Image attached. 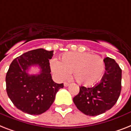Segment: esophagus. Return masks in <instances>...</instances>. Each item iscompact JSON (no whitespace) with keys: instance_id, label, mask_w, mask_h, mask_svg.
I'll return each instance as SVG.
<instances>
[{"instance_id":"esophagus-1","label":"esophagus","mask_w":131,"mask_h":131,"mask_svg":"<svg viewBox=\"0 0 131 131\" xmlns=\"http://www.w3.org/2000/svg\"><path fill=\"white\" fill-rule=\"evenodd\" d=\"M69 85V83H67V82L64 83V87H68Z\"/></svg>"}]
</instances>
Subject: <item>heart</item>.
<instances>
[{"label": "heart", "mask_w": 131, "mask_h": 131, "mask_svg": "<svg viewBox=\"0 0 131 131\" xmlns=\"http://www.w3.org/2000/svg\"><path fill=\"white\" fill-rule=\"evenodd\" d=\"M53 73L60 79L67 77L73 71V76L78 84L89 87L100 80L105 64L100 56L88 52H67L62 56L60 62H51Z\"/></svg>", "instance_id": "obj_1"}]
</instances>
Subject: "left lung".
Segmentation results:
<instances>
[{
    "instance_id": "obj_1",
    "label": "left lung",
    "mask_w": 131,
    "mask_h": 131,
    "mask_svg": "<svg viewBox=\"0 0 131 131\" xmlns=\"http://www.w3.org/2000/svg\"><path fill=\"white\" fill-rule=\"evenodd\" d=\"M105 73L100 82L91 88L81 86L73 102L81 112L97 116L111 109L116 103L121 91L122 70L112 58L104 59Z\"/></svg>"
}]
</instances>
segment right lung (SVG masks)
<instances>
[{
	"instance_id": "obj_1",
	"label": "right lung",
	"mask_w": 131,
	"mask_h": 131,
	"mask_svg": "<svg viewBox=\"0 0 131 131\" xmlns=\"http://www.w3.org/2000/svg\"><path fill=\"white\" fill-rule=\"evenodd\" d=\"M53 52L33 50L15 58L10 64L6 75L7 95L16 108L25 113L38 115L45 112L64 87L52 79L49 60ZM31 66H38L40 74L29 75L27 71Z\"/></svg>"
}]
</instances>
